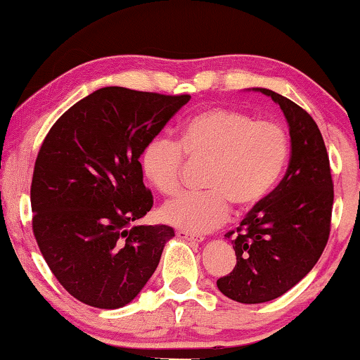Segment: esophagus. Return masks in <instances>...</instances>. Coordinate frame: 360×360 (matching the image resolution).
Here are the masks:
<instances>
[{
	"label": "esophagus",
	"mask_w": 360,
	"mask_h": 360,
	"mask_svg": "<svg viewBox=\"0 0 360 360\" xmlns=\"http://www.w3.org/2000/svg\"><path fill=\"white\" fill-rule=\"evenodd\" d=\"M176 236H179L180 239L190 240V243H201V240H203V236L188 233V231H179V233H176Z\"/></svg>",
	"instance_id": "34e87169"
}]
</instances>
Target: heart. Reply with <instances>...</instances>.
<instances>
[{
    "mask_svg": "<svg viewBox=\"0 0 360 360\" xmlns=\"http://www.w3.org/2000/svg\"><path fill=\"white\" fill-rule=\"evenodd\" d=\"M288 136L272 121H255L233 108H210L185 122L181 139L155 136L142 150L147 180L162 195L181 186L185 154L206 164L205 191L185 193L162 206L160 218L181 231L200 234L218 228L229 208L249 210L267 196L288 160Z\"/></svg>",
    "mask_w": 360,
    "mask_h": 360,
    "instance_id": "obj_1",
    "label": "heart"
}]
</instances>
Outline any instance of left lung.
<instances>
[{
	"instance_id": "1",
	"label": "left lung",
	"mask_w": 360,
	"mask_h": 360,
	"mask_svg": "<svg viewBox=\"0 0 360 360\" xmlns=\"http://www.w3.org/2000/svg\"><path fill=\"white\" fill-rule=\"evenodd\" d=\"M252 90L283 111L292 155L280 185L238 228L233 272L216 282L224 297L245 304L282 297L314 267L326 248L334 200L326 146L313 117L278 93Z\"/></svg>"
}]
</instances>
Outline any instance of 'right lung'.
I'll return each mask as SVG.
<instances>
[{
    "label": "right lung",
    "mask_w": 360,
    "mask_h": 360,
    "mask_svg": "<svg viewBox=\"0 0 360 360\" xmlns=\"http://www.w3.org/2000/svg\"><path fill=\"white\" fill-rule=\"evenodd\" d=\"M190 101L106 86L52 126L34 165L32 231L49 269L82 303L126 307L159 265L170 226L136 224L154 198L141 155Z\"/></svg>",
    "instance_id": "add662e5"
}]
</instances>
